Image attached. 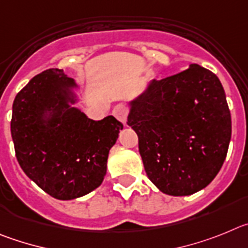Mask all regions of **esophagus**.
<instances>
[{
  "mask_svg": "<svg viewBox=\"0 0 248 248\" xmlns=\"http://www.w3.org/2000/svg\"><path fill=\"white\" fill-rule=\"evenodd\" d=\"M112 115L115 116L116 119L119 120L120 122H122L124 124H126L127 117H128V108H127L124 105L120 104V105H117V106H115V108H113V111H112Z\"/></svg>",
  "mask_w": 248,
  "mask_h": 248,
  "instance_id": "1",
  "label": "esophagus"
}]
</instances>
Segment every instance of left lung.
Masks as SVG:
<instances>
[{
  "label": "left lung",
  "mask_w": 248,
  "mask_h": 248,
  "mask_svg": "<svg viewBox=\"0 0 248 248\" xmlns=\"http://www.w3.org/2000/svg\"><path fill=\"white\" fill-rule=\"evenodd\" d=\"M128 126L149 180L162 193L191 195L213 182L231 140V113L221 82L190 64L178 74L153 80L131 102Z\"/></svg>",
  "instance_id": "obj_1"
}]
</instances>
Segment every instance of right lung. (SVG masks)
I'll use <instances>...</instances> for the list:
<instances>
[{
  "mask_svg": "<svg viewBox=\"0 0 248 248\" xmlns=\"http://www.w3.org/2000/svg\"><path fill=\"white\" fill-rule=\"evenodd\" d=\"M75 81L62 69L35 75L16 96L11 135L27 177L59 200L86 195L106 175L108 152L124 124L108 116L93 121L71 108Z\"/></svg>",
  "mask_w": 248,
  "mask_h": 248,
  "instance_id": "add662e5",
  "label": "right lung"
}]
</instances>
